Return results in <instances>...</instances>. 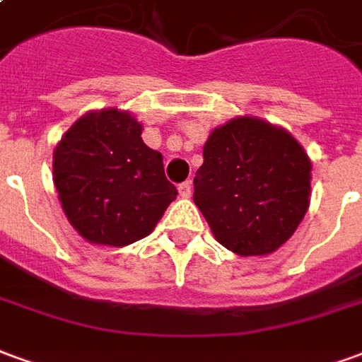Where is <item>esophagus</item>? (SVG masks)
<instances>
[{
  "mask_svg": "<svg viewBox=\"0 0 362 362\" xmlns=\"http://www.w3.org/2000/svg\"><path fill=\"white\" fill-rule=\"evenodd\" d=\"M178 194H180V197H189V194H192V184L189 182L178 184Z\"/></svg>",
  "mask_w": 362,
  "mask_h": 362,
  "instance_id": "1",
  "label": "esophagus"
}]
</instances>
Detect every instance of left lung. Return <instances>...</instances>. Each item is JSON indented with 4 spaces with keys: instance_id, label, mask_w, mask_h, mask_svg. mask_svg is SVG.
I'll list each match as a JSON object with an SVG mask.
<instances>
[{
    "instance_id": "1",
    "label": "left lung",
    "mask_w": 362,
    "mask_h": 362,
    "mask_svg": "<svg viewBox=\"0 0 362 362\" xmlns=\"http://www.w3.org/2000/svg\"><path fill=\"white\" fill-rule=\"evenodd\" d=\"M310 173V157L285 127L236 116L205 141L194 204L227 250L267 256L287 243L308 211Z\"/></svg>"
}]
</instances>
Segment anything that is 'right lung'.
<instances>
[{
	"label": "right lung",
	"instance_id": "add662e5",
	"mask_svg": "<svg viewBox=\"0 0 362 362\" xmlns=\"http://www.w3.org/2000/svg\"><path fill=\"white\" fill-rule=\"evenodd\" d=\"M143 124L119 108L89 110L54 149V186L71 227L90 244L122 248L153 233L178 192Z\"/></svg>",
	"mask_w": 362,
	"mask_h": 362
}]
</instances>
